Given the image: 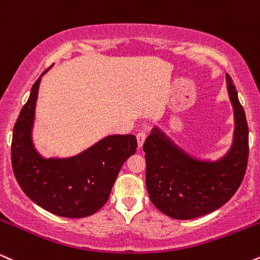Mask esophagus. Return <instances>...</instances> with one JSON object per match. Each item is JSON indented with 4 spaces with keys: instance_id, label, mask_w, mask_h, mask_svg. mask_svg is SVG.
Masks as SVG:
<instances>
[{
    "instance_id": "34e87169",
    "label": "esophagus",
    "mask_w": 260,
    "mask_h": 260,
    "mask_svg": "<svg viewBox=\"0 0 260 260\" xmlns=\"http://www.w3.org/2000/svg\"><path fill=\"white\" fill-rule=\"evenodd\" d=\"M136 137H137V143H139V147L141 148L143 146V142H145V140H146V133L145 131H140V133L136 135Z\"/></svg>"
}]
</instances>
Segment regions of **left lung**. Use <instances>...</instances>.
Returning <instances> with one entry per match:
<instances>
[{
  "instance_id": "1",
  "label": "left lung",
  "mask_w": 260,
  "mask_h": 260,
  "mask_svg": "<svg viewBox=\"0 0 260 260\" xmlns=\"http://www.w3.org/2000/svg\"><path fill=\"white\" fill-rule=\"evenodd\" d=\"M235 129L229 151L216 160L200 159L176 145L159 127L145 143L146 187L163 214L179 220L198 218L220 208L234 196L248 160V125L233 79L226 74Z\"/></svg>"
}]
</instances>
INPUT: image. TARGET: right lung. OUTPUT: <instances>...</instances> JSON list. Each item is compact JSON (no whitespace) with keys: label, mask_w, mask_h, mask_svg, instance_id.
<instances>
[{"label":"right lung","mask_w":260,"mask_h":260,"mask_svg":"<svg viewBox=\"0 0 260 260\" xmlns=\"http://www.w3.org/2000/svg\"><path fill=\"white\" fill-rule=\"evenodd\" d=\"M47 70L32 85L15 121L12 167L21 190L41 208L63 218H85L108 201L120 168L136 152V137L109 135L73 157H42L34 146L32 127L40 81Z\"/></svg>","instance_id":"1"}]
</instances>
